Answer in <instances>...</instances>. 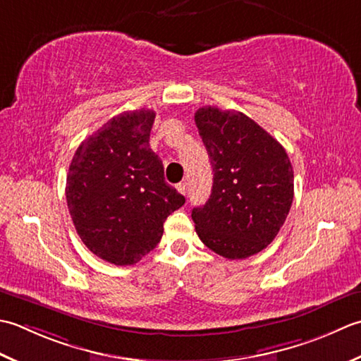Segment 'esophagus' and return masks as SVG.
Masks as SVG:
<instances>
[{
	"mask_svg": "<svg viewBox=\"0 0 361 361\" xmlns=\"http://www.w3.org/2000/svg\"><path fill=\"white\" fill-rule=\"evenodd\" d=\"M187 188H188V183H187L185 180L178 183V190H179L180 195H185V193H187Z\"/></svg>",
	"mask_w": 361,
	"mask_h": 361,
	"instance_id": "34e87169",
	"label": "esophagus"
}]
</instances>
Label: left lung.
Segmentation results:
<instances>
[{"label": "left lung", "mask_w": 361, "mask_h": 361, "mask_svg": "<svg viewBox=\"0 0 361 361\" xmlns=\"http://www.w3.org/2000/svg\"><path fill=\"white\" fill-rule=\"evenodd\" d=\"M195 123L213 168L209 201L191 218L197 237L226 259L263 251L288 215L294 176L283 146L237 110L205 106Z\"/></svg>", "instance_id": "1"}]
</instances>
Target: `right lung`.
<instances>
[{"instance_id": "1", "label": "right lung", "mask_w": 361, "mask_h": 361, "mask_svg": "<svg viewBox=\"0 0 361 361\" xmlns=\"http://www.w3.org/2000/svg\"><path fill=\"white\" fill-rule=\"evenodd\" d=\"M154 118L149 109L110 118L79 145L67 174L65 195L80 240L120 267L152 251L168 215L185 204L149 148Z\"/></svg>"}]
</instances>
